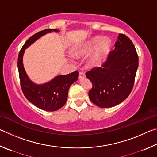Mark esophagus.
<instances>
[{
	"label": "esophagus",
	"instance_id": "34e87169",
	"mask_svg": "<svg viewBox=\"0 0 157 157\" xmlns=\"http://www.w3.org/2000/svg\"><path fill=\"white\" fill-rule=\"evenodd\" d=\"M85 77V73L84 72H82V71H80V72L79 73V78H84Z\"/></svg>",
	"mask_w": 157,
	"mask_h": 157
}]
</instances>
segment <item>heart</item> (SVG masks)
Listing matches in <instances>:
<instances>
[{
	"label": "heart",
	"mask_w": 157,
	"mask_h": 157,
	"mask_svg": "<svg viewBox=\"0 0 157 157\" xmlns=\"http://www.w3.org/2000/svg\"><path fill=\"white\" fill-rule=\"evenodd\" d=\"M95 47L94 51L90 58V63L95 64L100 62L110 49L111 41L108 38H104L100 40V37H94L83 46L76 48L73 51V55L77 57L83 56L91 52Z\"/></svg>",
	"instance_id": "b5f03b06"
}]
</instances>
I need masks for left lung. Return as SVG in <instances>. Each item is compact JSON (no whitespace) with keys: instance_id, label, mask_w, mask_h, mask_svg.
Returning <instances> with one entry per match:
<instances>
[{"instance_id":"1","label":"left lung","mask_w":157,"mask_h":157,"mask_svg":"<svg viewBox=\"0 0 157 157\" xmlns=\"http://www.w3.org/2000/svg\"><path fill=\"white\" fill-rule=\"evenodd\" d=\"M139 57L132 41L119 34L107 60L102 67L86 73L92 82L89 96L94 105L101 108L112 107L129 96L134 84Z\"/></svg>"}]
</instances>
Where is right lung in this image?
Returning a JSON list of instances; mask_svg holds the SVG:
<instances>
[{"instance_id": "1", "label": "right lung", "mask_w": 157, "mask_h": 157, "mask_svg": "<svg viewBox=\"0 0 157 157\" xmlns=\"http://www.w3.org/2000/svg\"><path fill=\"white\" fill-rule=\"evenodd\" d=\"M58 32L55 29H46L30 37L21 49L18 57V69L21 89L25 98L42 110L54 111L65 105L71 85L78 78V71H74L66 75L55 77L48 83L38 85L30 80L23 65V55L25 49L39 37L50 32Z\"/></svg>"}]
</instances>
